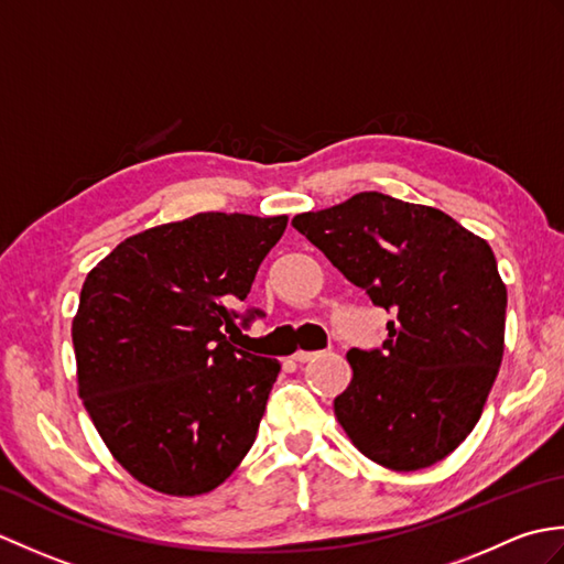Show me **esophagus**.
Segmentation results:
<instances>
[{
    "label": "esophagus",
    "mask_w": 564,
    "mask_h": 564,
    "mask_svg": "<svg viewBox=\"0 0 564 564\" xmlns=\"http://www.w3.org/2000/svg\"><path fill=\"white\" fill-rule=\"evenodd\" d=\"M317 354L315 351H303V349H297L295 354H293V361H297V364H307V361H313Z\"/></svg>",
    "instance_id": "obj_1"
}]
</instances>
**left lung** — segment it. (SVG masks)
Returning a JSON list of instances; mask_svg holds the SVG:
<instances>
[{
	"label": "left lung",
	"mask_w": 564,
	"mask_h": 564,
	"mask_svg": "<svg viewBox=\"0 0 564 564\" xmlns=\"http://www.w3.org/2000/svg\"><path fill=\"white\" fill-rule=\"evenodd\" d=\"M293 227L394 315L380 349L346 354L354 378L334 400L346 436L398 473L443 460L475 429L505 356L492 247L438 208L378 191L295 215Z\"/></svg>",
	"instance_id": "obj_1"
}]
</instances>
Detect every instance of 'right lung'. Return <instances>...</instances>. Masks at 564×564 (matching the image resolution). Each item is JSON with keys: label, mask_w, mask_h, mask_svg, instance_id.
Wrapping results in <instances>:
<instances>
[{"label": "right lung", "mask_w": 564, "mask_h": 564, "mask_svg": "<svg viewBox=\"0 0 564 564\" xmlns=\"http://www.w3.org/2000/svg\"><path fill=\"white\" fill-rule=\"evenodd\" d=\"M285 225L198 213L128 237L87 273L72 319L79 398L138 482L206 495L249 453L281 364L225 332L261 317L237 307Z\"/></svg>", "instance_id": "right-lung-1"}]
</instances>
